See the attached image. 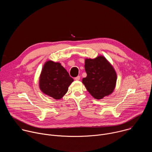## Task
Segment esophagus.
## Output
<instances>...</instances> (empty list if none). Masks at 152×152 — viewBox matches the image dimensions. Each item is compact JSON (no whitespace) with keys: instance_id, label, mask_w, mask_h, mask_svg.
<instances>
[{"instance_id":"34e87169","label":"esophagus","mask_w":152,"mask_h":152,"mask_svg":"<svg viewBox=\"0 0 152 152\" xmlns=\"http://www.w3.org/2000/svg\"><path fill=\"white\" fill-rule=\"evenodd\" d=\"M75 79L76 80H79L80 79V76H77V77H75Z\"/></svg>"}]
</instances>
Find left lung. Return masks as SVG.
I'll use <instances>...</instances> for the list:
<instances>
[{
	"label": "left lung",
	"instance_id": "left-lung-1",
	"mask_svg": "<svg viewBox=\"0 0 152 152\" xmlns=\"http://www.w3.org/2000/svg\"><path fill=\"white\" fill-rule=\"evenodd\" d=\"M85 69L87 76L82 79V83L93 97L101 99L113 92L117 75L105 58L99 56L93 59H86Z\"/></svg>",
	"mask_w": 152,
	"mask_h": 152
}]
</instances>
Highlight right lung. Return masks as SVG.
<instances>
[{
  "label": "right lung",
  "instance_id": "right-lung-1",
  "mask_svg": "<svg viewBox=\"0 0 152 152\" xmlns=\"http://www.w3.org/2000/svg\"><path fill=\"white\" fill-rule=\"evenodd\" d=\"M73 81L60 63L49 61L45 63L39 77V88L45 94L55 99L65 95Z\"/></svg>",
  "mask_w": 152,
  "mask_h": 152
}]
</instances>
